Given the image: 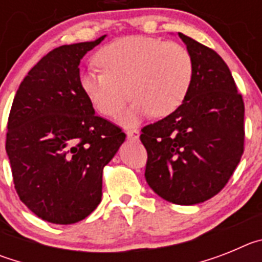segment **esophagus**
I'll return each instance as SVG.
<instances>
[{
	"mask_svg": "<svg viewBox=\"0 0 262 262\" xmlns=\"http://www.w3.org/2000/svg\"><path fill=\"white\" fill-rule=\"evenodd\" d=\"M126 134H127V139H128V140L136 142V140L139 139V131H138V129H128Z\"/></svg>",
	"mask_w": 262,
	"mask_h": 262,
	"instance_id": "esophagus-1",
	"label": "esophagus"
}]
</instances>
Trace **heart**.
Returning <instances> with one entry per match:
<instances>
[{
    "instance_id": "b5f03b06",
    "label": "heart",
    "mask_w": 262,
    "mask_h": 262,
    "mask_svg": "<svg viewBox=\"0 0 262 262\" xmlns=\"http://www.w3.org/2000/svg\"><path fill=\"white\" fill-rule=\"evenodd\" d=\"M102 72L89 71L80 77L81 90L99 114L113 117L128 96L133 105L122 117L135 124L152 114L164 118L185 102L194 78V61L186 47L147 36H127L97 52Z\"/></svg>"
}]
</instances>
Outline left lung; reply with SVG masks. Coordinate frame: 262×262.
<instances>
[{"label":"left lung","instance_id":"obj_1","mask_svg":"<svg viewBox=\"0 0 262 262\" xmlns=\"http://www.w3.org/2000/svg\"><path fill=\"white\" fill-rule=\"evenodd\" d=\"M194 61L185 102L142 128L145 180L176 205L205 202L226 186L244 152V102L230 69L214 50L178 32Z\"/></svg>","mask_w":262,"mask_h":262}]
</instances>
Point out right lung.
<instances>
[{"mask_svg": "<svg viewBox=\"0 0 262 262\" xmlns=\"http://www.w3.org/2000/svg\"><path fill=\"white\" fill-rule=\"evenodd\" d=\"M60 46L23 78L14 97L6 154L19 200L43 221L73 224L96 210L103 168L126 134L94 113L80 61L105 39Z\"/></svg>", "mask_w": 262, "mask_h": 262, "instance_id": "right-lung-1", "label": "right lung"}]
</instances>
